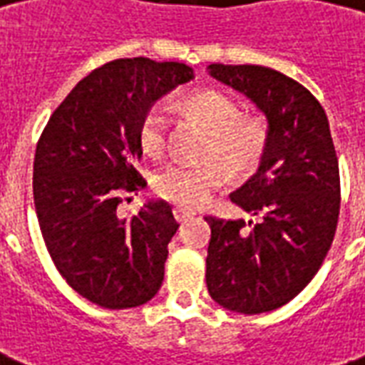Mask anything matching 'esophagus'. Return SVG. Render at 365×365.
<instances>
[{
    "label": "esophagus",
    "mask_w": 365,
    "mask_h": 365,
    "mask_svg": "<svg viewBox=\"0 0 365 365\" xmlns=\"http://www.w3.org/2000/svg\"><path fill=\"white\" fill-rule=\"evenodd\" d=\"M193 210H187L183 209V207H175L174 209V218L178 220V222H185V220H190V218H193Z\"/></svg>",
    "instance_id": "esophagus-1"
}]
</instances>
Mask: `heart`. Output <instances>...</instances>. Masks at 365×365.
I'll list each match as a JSON object with an SVG mask.
<instances>
[{
    "label": "heart",
    "instance_id": "heart-1",
    "mask_svg": "<svg viewBox=\"0 0 365 365\" xmlns=\"http://www.w3.org/2000/svg\"><path fill=\"white\" fill-rule=\"evenodd\" d=\"M183 112L210 131L205 164H170L155 178V191L170 203L195 209L234 175H250L265 156L269 133L259 120L242 118L236 100L220 91H199L183 102ZM170 118L160 106L150 108L139 123V145L148 158H160L168 148Z\"/></svg>",
    "mask_w": 365,
    "mask_h": 365
}]
</instances>
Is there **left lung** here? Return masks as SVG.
<instances>
[{"label":"left lung","instance_id":"1","mask_svg":"<svg viewBox=\"0 0 365 365\" xmlns=\"http://www.w3.org/2000/svg\"><path fill=\"white\" fill-rule=\"evenodd\" d=\"M207 69L265 114L269 133L257 172L230 195L259 222L205 218L207 288L230 312H272L312 282L333 244L341 178L329 120L306 86L271 67Z\"/></svg>","mask_w":365,"mask_h":365}]
</instances>
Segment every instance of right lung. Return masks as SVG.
Wrapping results in <instances>:
<instances>
[{"mask_svg": "<svg viewBox=\"0 0 365 365\" xmlns=\"http://www.w3.org/2000/svg\"><path fill=\"white\" fill-rule=\"evenodd\" d=\"M195 77L178 61L114 59L79 81L56 108L34 155V207L53 265L75 292L108 309L147 304L160 290L180 224L150 199L121 218L125 193L147 182L139 123L156 100Z\"/></svg>", "mask_w": 365, "mask_h": 365, "instance_id": "right-lung-1", "label": "right lung"}]
</instances>
